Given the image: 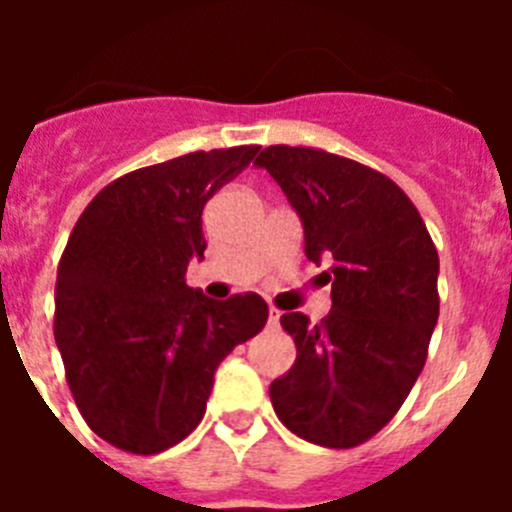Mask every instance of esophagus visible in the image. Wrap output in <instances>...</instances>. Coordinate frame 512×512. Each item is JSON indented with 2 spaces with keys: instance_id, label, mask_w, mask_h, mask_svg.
<instances>
[{
  "instance_id": "esophagus-1",
  "label": "esophagus",
  "mask_w": 512,
  "mask_h": 512,
  "mask_svg": "<svg viewBox=\"0 0 512 512\" xmlns=\"http://www.w3.org/2000/svg\"><path fill=\"white\" fill-rule=\"evenodd\" d=\"M269 325L274 328V325H279V310L277 307H271L269 310Z\"/></svg>"
}]
</instances>
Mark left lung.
Wrapping results in <instances>:
<instances>
[{
	"instance_id": "obj_1",
	"label": "left lung",
	"mask_w": 512,
	"mask_h": 512,
	"mask_svg": "<svg viewBox=\"0 0 512 512\" xmlns=\"http://www.w3.org/2000/svg\"><path fill=\"white\" fill-rule=\"evenodd\" d=\"M287 194L305 256L330 261L333 307L284 312L297 359L269 387L295 436L328 449L369 441L423 372L438 320V251L410 197L377 169L323 148L269 146L253 161Z\"/></svg>"
}]
</instances>
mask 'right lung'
<instances>
[{
	"mask_svg": "<svg viewBox=\"0 0 512 512\" xmlns=\"http://www.w3.org/2000/svg\"><path fill=\"white\" fill-rule=\"evenodd\" d=\"M261 146L215 148L135 169L76 220L56 279L53 336L87 425L128 454H161L200 425L220 361L266 325L256 292L187 287L205 253L202 210Z\"/></svg>",
	"mask_w": 512,
	"mask_h": 512,
	"instance_id": "right-lung-1",
	"label": "right lung"
}]
</instances>
